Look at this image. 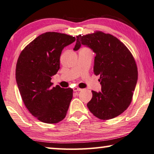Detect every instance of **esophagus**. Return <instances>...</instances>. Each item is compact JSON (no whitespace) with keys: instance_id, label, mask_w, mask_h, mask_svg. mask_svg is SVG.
<instances>
[{"instance_id":"obj_1","label":"esophagus","mask_w":154,"mask_h":154,"mask_svg":"<svg viewBox=\"0 0 154 154\" xmlns=\"http://www.w3.org/2000/svg\"><path fill=\"white\" fill-rule=\"evenodd\" d=\"M73 90H74V92H77V91H80V90H82V89L78 87H75L74 88H73Z\"/></svg>"}]
</instances>
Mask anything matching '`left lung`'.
Here are the masks:
<instances>
[{
    "mask_svg": "<svg viewBox=\"0 0 154 154\" xmlns=\"http://www.w3.org/2000/svg\"><path fill=\"white\" fill-rule=\"evenodd\" d=\"M96 53L94 75H100L101 91L92 90V99L87 103L91 113L101 120L115 118L130 106L138 80L135 60L127 46L118 38L102 31L77 36L73 50L81 45Z\"/></svg>",
    "mask_w": 154,
    "mask_h": 154,
    "instance_id": "obj_1",
    "label": "left lung"
}]
</instances>
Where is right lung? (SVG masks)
<instances>
[{"instance_id":"right-lung-1","label":"right lung","mask_w":154,"mask_h":154,"mask_svg":"<svg viewBox=\"0 0 154 154\" xmlns=\"http://www.w3.org/2000/svg\"><path fill=\"white\" fill-rule=\"evenodd\" d=\"M75 40L64 33H42L22 51L17 61L16 79L22 99L29 112L43 123H59L66 115L73 90L52 87L51 80L60 69L63 48Z\"/></svg>"}]
</instances>
